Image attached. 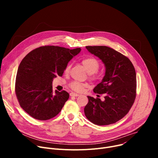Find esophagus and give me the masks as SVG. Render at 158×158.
Wrapping results in <instances>:
<instances>
[{
  "instance_id": "obj_1",
  "label": "esophagus",
  "mask_w": 158,
  "mask_h": 158,
  "mask_svg": "<svg viewBox=\"0 0 158 158\" xmlns=\"http://www.w3.org/2000/svg\"><path fill=\"white\" fill-rule=\"evenodd\" d=\"M70 96H73V97H78V96H79V94H76V93H73V92H72V93H70Z\"/></svg>"
}]
</instances>
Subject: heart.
<instances>
[{
	"instance_id": "heart-1",
	"label": "heart",
	"mask_w": 158,
	"mask_h": 158,
	"mask_svg": "<svg viewBox=\"0 0 158 158\" xmlns=\"http://www.w3.org/2000/svg\"><path fill=\"white\" fill-rule=\"evenodd\" d=\"M82 64L84 66L86 70L89 74H93L97 72L99 67H100V64L99 62L94 57H86L82 60ZM70 69V64H68L66 66L64 69V73H68L69 72ZM86 85L82 84L81 82L77 81L72 82L70 84V87L74 91L76 92H81V91L85 88Z\"/></svg>"
}]
</instances>
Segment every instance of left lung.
<instances>
[{
  "instance_id": "left-lung-1",
  "label": "left lung",
  "mask_w": 158,
  "mask_h": 158,
  "mask_svg": "<svg viewBox=\"0 0 158 158\" xmlns=\"http://www.w3.org/2000/svg\"><path fill=\"white\" fill-rule=\"evenodd\" d=\"M89 52L104 64L102 81L94 89L105 94L104 100L88 96L85 107L88 120L98 126L110 125L122 119L130 110L136 98V76L133 64L126 56L106 46H86Z\"/></svg>"
}]
</instances>
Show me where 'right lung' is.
Returning <instances> with one entry per match:
<instances>
[{
	"label": "right lung",
	"instance_id": "obj_1",
	"mask_svg": "<svg viewBox=\"0 0 158 158\" xmlns=\"http://www.w3.org/2000/svg\"><path fill=\"white\" fill-rule=\"evenodd\" d=\"M81 51L58 46H43L27 54L16 73L15 92L22 108L39 120L59 113L69 98L66 91L52 92V81L62 76L69 62Z\"/></svg>",
	"mask_w": 158,
	"mask_h": 158
}]
</instances>
